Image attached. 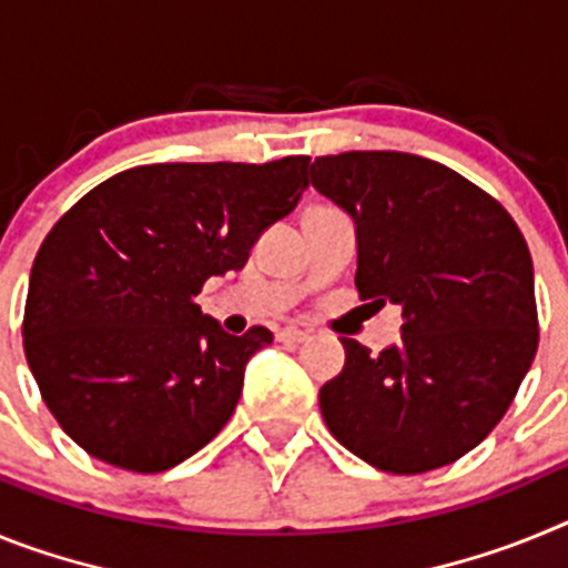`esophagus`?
<instances>
[{
	"label": "esophagus",
	"instance_id": "obj_1",
	"mask_svg": "<svg viewBox=\"0 0 568 568\" xmlns=\"http://www.w3.org/2000/svg\"><path fill=\"white\" fill-rule=\"evenodd\" d=\"M307 338H310L307 329H298V327H287L278 333V341H284V344H304Z\"/></svg>",
	"mask_w": 568,
	"mask_h": 568
}]
</instances>
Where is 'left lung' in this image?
Instances as JSON below:
<instances>
[{
    "label": "left lung",
    "instance_id": "8db88e82",
    "mask_svg": "<svg viewBox=\"0 0 568 568\" xmlns=\"http://www.w3.org/2000/svg\"><path fill=\"white\" fill-rule=\"evenodd\" d=\"M310 182L355 222L361 301L404 315L400 341L378 355L341 338L344 369L318 393L329 433L393 475L464 458L538 353L524 233L489 193L424 155H318Z\"/></svg>",
    "mask_w": 568,
    "mask_h": 568
}]
</instances>
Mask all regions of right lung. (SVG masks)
<instances>
[{
    "instance_id": "1",
    "label": "right lung",
    "mask_w": 568,
    "mask_h": 568,
    "mask_svg": "<svg viewBox=\"0 0 568 568\" xmlns=\"http://www.w3.org/2000/svg\"><path fill=\"white\" fill-rule=\"evenodd\" d=\"M310 155L267 164H142L53 224L30 270L24 355L44 404L84 453L164 471L222 433L267 327L230 335L195 295L247 264L293 213Z\"/></svg>"
}]
</instances>
